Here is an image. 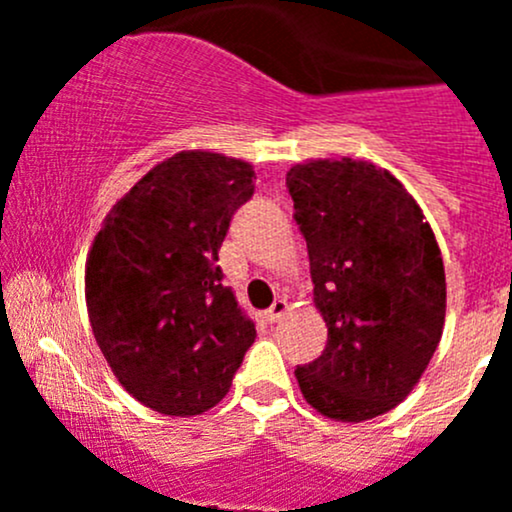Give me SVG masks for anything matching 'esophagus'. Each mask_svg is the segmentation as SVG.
<instances>
[{
    "instance_id": "1",
    "label": "esophagus",
    "mask_w": 512,
    "mask_h": 512,
    "mask_svg": "<svg viewBox=\"0 0 512 512\" xmlns=\"http://www.w3.org/2000/svg\"><path fill=\"white\" fill-rule=\"evenodd\" d=\"M287 309H289V304H287V299H275V302H272V307L267 309V322H282V317H285L287 314Z\"/></svg>"
}]
</instances>
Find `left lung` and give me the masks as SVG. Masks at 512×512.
Segmentation results:
<instances>
[{"instance_id": "8db88e82", "label": "left lung", "mask_w": 512, "mask_h": 512, "mask_svg": "<svg viewBox=\"0 0 512 512\" xmlns=\"http://www.w3.org/2000/svg\"><path fill=\"white\" fill-rule=\"evenodd\" d=\"M287 188L329 334L294 376L322 416L369 421L411 394L441 342L436 235L401 180L369 160H304L287 170Z\"/></svg>"}]
</instances>
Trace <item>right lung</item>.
<instances>
[{
  "label": "right lung",
  "mask_w": 512,
  "mask_h": 512,
  "mask_svg": "<svg viewBox=\"0 0 512 512\" xmlns=\"http://www.w3.org/2000/svg\"><path fill=\"white\" fill-rule=\"evenodd\" d=\"M252 180L247 160L180 151L153 165L94 237L86 307L96 344L123 389L158 414L220 404L255 342L218 267Z\"/></svg>",
  "instance_id": "obj_1"
}]
</instances>
